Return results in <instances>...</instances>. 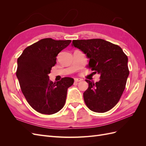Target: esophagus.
Masks as SVG:
<instances>
[{"instance_id": "1", "label": "esophagus", "mask_w": 146, "mask_h": 146, "mask_svg": "<svg viewBox=\"0 0 146 146\" xmlns=\"http://www.w3.org/2000/svg\"><path fill=\"white\" fill-rule=\"evenodd\" d=\"M82 80V79L79 78H74V81L76 82H80Z\"/></svg>"}]
</instances>
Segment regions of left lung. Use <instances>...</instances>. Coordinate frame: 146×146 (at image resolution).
<instances>
[{
  "mask_svg": "<svg viewBox=\"0 0 146 146\" xmlns=\"http://www.w3.org/2000/svg\"><path fill=\"white\" fill-rule=\"evenodd\" d=\"M72 46L78 48L90 59L87 67L100 74V80L89 84L83 98L88 108L105 113L115 106L125 88L129 75L128 58L117 45L102 39L73 40Z\"/></svg>",
  "mask_w": 146,
  "mask_h": 146,
  "instance_id": "left-lung-1",
  "label": "left lung"
}]
</instances>
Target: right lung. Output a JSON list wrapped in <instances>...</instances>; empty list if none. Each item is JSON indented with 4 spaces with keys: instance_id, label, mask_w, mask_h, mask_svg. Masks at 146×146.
<instances>
[{
    "instance_id": "obj_1",
    "label": "right lung",
    "mask_w": 146,
    "mask_h": 146,
    "mask_svg": "<svg viewBox=\"0 0 146 146\" xmlns=\"http://www.w3.org/2000/svg\"><path fill=\"white\" fill-rule=\"evenodd\" d=\"M70 40L42 39L24 50L17 59L16 77L29 105L44 114L56 113L64 107L68 88L74 79L64 77L53 82L48 75L56 63V56Z\"/></svg>"
}]
</instances>
